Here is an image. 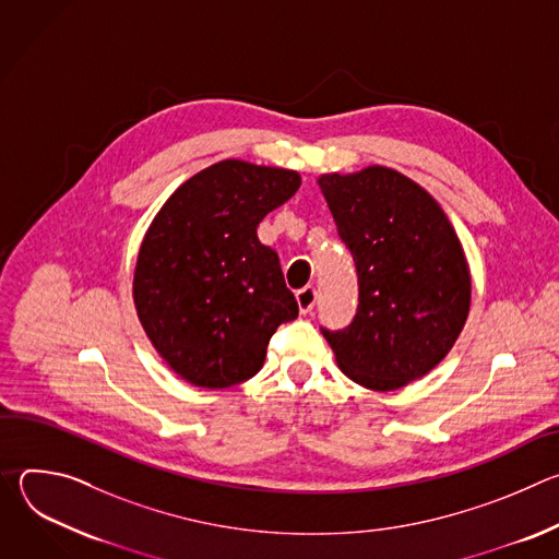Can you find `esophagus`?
Segmentation results:
<instances>
[{
	"instance_id": "obj_1",
	"label": "esophagus",
	"mask_w": 559,
	"mask_h": 559,
	"mask_svg": "<svg viewBox=\"0 0 559 559\" xmlns=\"http://www.w3.org/2000/svg\"><path fill=\"white\" fill-rule=\"evenodd\" d=\"M296 300H298L300 313H311L316 305V289L311 285H305L302 289L296 292Z\"/></svg>"
}]
</instances>
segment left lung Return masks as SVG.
Listing matches in <instances>:
<instances>
[{"label":"left lung","mask_w":559,"mask_h":559,"mask_svg":"<svg viewBox=\"0 0 559 559\" xmlns=\"http://www.w3.org/2000/svg\"><path fill=\"white\" fill-rule=\"evenodd\" d=\"M354 257L358 309L338 332L321 328L354 382L391 391L429 373L457 341L471 276L457 236L418 183L391 168L318 179Z\"/></svg>","instance_id":"obj_1"}]
</instances>
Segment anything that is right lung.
Listing matches in <instances>:
<instances>
[{"instance_id": "1", "label": "right lung", "mask_w": 559, "mask_h": 559, "mask_svg": "<svg viewBox=\"0 0 559 559\" xmlns=\"http://www.w3.org/2000/svg\"><path fill=\"white\" fill-rule=\"evenodd\" d=\"M298 188L294 170L227 158L188 179L145 231L134 307L154 349L188 382L225 389L252 378L272 334L298 316L278 254L257 236Z\"/></svg>"}]
</instances>
